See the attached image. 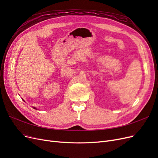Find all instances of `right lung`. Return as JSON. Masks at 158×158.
<instances>
[{
	"label": "right lung",
	"mask_w": 158,
	"mask_h": 158,
	"mask_svg": "<svg viewBox=\"0 0 158 158\" xmlns=\"http://www.w3.org/2000/svg\"><path fill=\"white\" fill-rule=\"evenodd\" d=\"M33 109H36V108L35 107H33Z\"/></svg>",
	"instance_id": "add662e5"
}]
</instances>
